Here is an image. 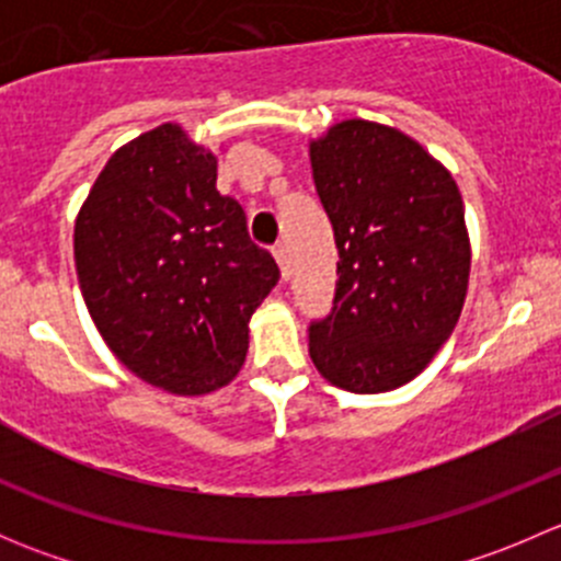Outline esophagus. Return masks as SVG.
Instances as JSON below:
<instances>
[{
    "mask_svg": "<svg viewBox=\"0 0 561 561\" xmlns=\"http://www.w3.org/2000/svg\"><path fill=\"white\" fill-rule=\"evenodd\" d=\"M274 257H276V263H279L282 279H287V276H290V249H287V244H276Z\"/></svg>",
    "mask_w": 561,
    "mask_h": 561,
    "instance_id": "1",
    "label": "esophagus"
}]
</instances>
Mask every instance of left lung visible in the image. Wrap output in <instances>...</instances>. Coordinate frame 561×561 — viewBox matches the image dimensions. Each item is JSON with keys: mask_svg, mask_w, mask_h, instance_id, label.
I'll list each match as a JSON object with an SVG mask.
<instances>
[{"mask_svg": "<svg viewBox=\"0 0 561 561\" xmlns=\"http://www.w3.org/2000/svg\"><path fill=\"white\" fill-rule=\"evenodd\" d=\"M309 160L339 249L333 309L309 325L312 364L350 393L407 386L448 342L467 298L461 192L417 140L366 118L309 140Z\"/></svg>", "mask_w": 561, "mask_h": 561, "instance_id": "left-lung-1", "label": "left lung"}]
</instances>
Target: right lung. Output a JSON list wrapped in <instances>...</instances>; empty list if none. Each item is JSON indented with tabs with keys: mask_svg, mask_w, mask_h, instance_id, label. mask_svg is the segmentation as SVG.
<instances>
[{
	"mask_svg": "<svg viewBox=\"0 0 561 561\" xmlns=\"http://www.w3.org/2000/svg\"><path fill=\"white\" fill-rule=\"evenodd\" d=\"M72 247L89 314L135 377L175 396L236 380L279 268L217 192L211 149L168 122L113 151Z\"/></svg>",
	"mask_w": 561,
	"mask_h": 561,
	"instance_id": "1",
	"label": "right lung"
}]
</instances>
